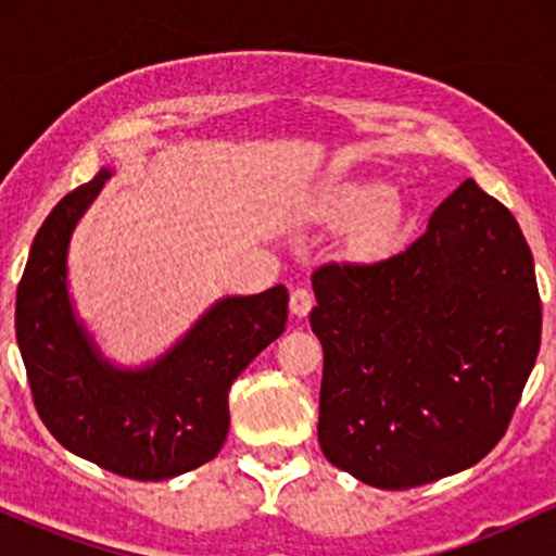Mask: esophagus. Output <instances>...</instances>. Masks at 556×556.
Returning <instances> with one entry per match:
<instances>
[{
    "instance_id": "esophagus-1",
    "label": "esophagus",
    "mask_w": 556,
    "mask_h": 556,
    "mask_svg": "<svg viewBox=\"0 0 556 556\" xmlns=\"http://www.w3.org/2000/svg\"><path fill=\"white\" fill-rule=\"evenodd\" d=\"M311 308H314V295H311L308 290H303V287H298V290H292V295H290V311H292V316H298V318L308 316Z\"/></svg>"
}]
</instances>
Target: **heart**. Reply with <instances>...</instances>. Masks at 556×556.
<instances>
[{
	"label": "heart",
	"mask_w": 556,
	"mask_h": 556,
	"mask_svg": "<svg viewBox=\"0 0 556 556\" xmlns=\"http://www.w3.org/2000/svg\"><path fill=\"white\" fill-rule=\"evenodd\" d=\"M324 214L334 225H358L350 235L355 256L376 258L392 248L397 238L402 203L381 180H355L344 182L324 201Z\"/></svg>",
	"instance_id": "b5f03b06"
}]
</instances>
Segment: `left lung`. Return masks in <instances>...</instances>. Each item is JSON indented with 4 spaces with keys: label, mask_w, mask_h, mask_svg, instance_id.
<instances>
[{
    "label": "left lung",
    "mask_w": 556,
    "mask_h": 556,
    "mask_svg": "<svg viewBox=\"0 0 556 556\" xmlns=\"http://www.w3.org/2000/svg\"><path fill=\"white\" fill-rule=\"evenodd\" d=\"M311 285L331 465L413 489L494 450L541 344L533 256L509 208L465 180L397 256L318 266Z\"/></svg>",
    "instance_id": "obj_1"
}]
</instances>
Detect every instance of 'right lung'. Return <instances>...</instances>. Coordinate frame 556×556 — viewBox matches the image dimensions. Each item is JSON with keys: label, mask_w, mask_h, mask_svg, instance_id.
<instances>
[{"label": "right lung", "mask_w": 556, "mask_h": 556, "mask_svg": "<svg viewBox=\"0 0 556 556\" xmlns=\"http://www.w3.org/2000/svg\"><path fill=\"white\" fill-rule=\"evenodd\" d=\"M112 169L67 193L43 219L17 285L15 334L43 426L73 455L136 481L214 460L229 431L227 394L285 331V285L216 300L154 363L114 366L73 308L70 238Z\"/></svg>", "instance_id": "obj_1"}]
</instances>
